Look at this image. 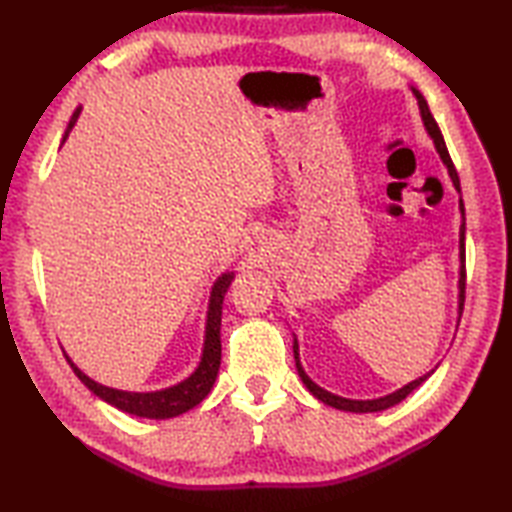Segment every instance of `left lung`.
Returning <instances> with one entry per match:
<instances>
[{"label":"left lung","instance_id":"1","mask_svg":"<svg viewBox=\"0 0 512 512\" xmlns=\"http://www.w3.org/2000/svg\"><path fill=\"white\" fill-rule=\"evenodd\" d=\"M411 92H413V96H416V101H418V110H420V118H422L424 132H427L429 138L433 140V147H436L438 156H440V160H442V165L447 167L449 178H451V182H453L455 191L460 193V215H462V222H460V246H458V248H460V253H458V257H460V270H458V323H455V332H458L460 317H462V306H464V286H466V270H464V233H466V220H464V202H462L460 178H458V171H455L453 162H451L449 149H447V145H444V138H442L440 127H438V123H436V118H433V114L429 112L427 101H424V96H422L416 88H411ZM292 336H295V334H292ZM292 354H295V365H297V374H299V378H301V383L306 385V389L310 391V394H312L314 398H317V400H321L323 405L334 407V409H341V411H350V413H376V411H385V409H389V407H394V405H398L400 400H405L413 389L420 387V385L424 383V380H427L433 372H436V369H431V372L422 374L420 378L411 380V383L402 385L400 389L391 391V394H387V396L372 398V400H369V398H367V400H356V398H345V396H339V394H332V391L323 389L321 385L314 383V380L306 374V369H303V365H301L297 336H295V339H292ZM436 367H438V365H436Z\"/></svg>","mask_w":512,"mask_h":512}]
</instances>
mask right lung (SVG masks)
Returning a JSON list of instances; mask_svg holds the SVG:
<instances>
[{
    "mask_svg": "<svg viewBox=\"0 0 512 512\" xmlns=\"http://www.w3.org/2000/svg\"><path fill=\"white\" fill-rule=\"evenodd\" d=\"M81 112H83V105H79L74 110L68 129H65L63 134L61 147L65 140H68L76 121H79ZM233 279H235V270H224V273L213 281L209 306H206L200 361L195 365L193 372L176 385H169L165 389H154V391H127V389L107 387L103 383H96V380L85 374L83 369L76 367L68 354H65V358H68L70 367L74 369V374L79 376L81 383L88 387L92 394L105 400L107 405H112L125 413H132V416L151 418V420H169V418L180 416V413H187L195 405H200V402L211 394V389L215 385L217 369H220V361H222V343H220L222 303H224L228 286L233 284Z\"/></svg>",
    "mask_w": 512,
    "mask_h": 512,
    "instance_id": "obj_1",
    "label": "right lung"
}]
</instances>
